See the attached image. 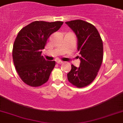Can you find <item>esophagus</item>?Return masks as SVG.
Instances as JSON below:
<instances>
[{
    "label": "esophagus",
    "mask_w": 123,
    "mask_h": 123,
    "mask_svg": "<svg viewBox=\"0 0 123 123\" xmlns=\"http://www.w3.org/2000/svg\"><path fill=\"white\" fill-rule=\"evenodd\" d=\"M57 63L59 64H61L63 63V62L61 61H59H59H57Z\"/></svg>",
    "instance_id": "obj_1"
}]
</instances>
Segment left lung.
<instances>
[{"mask_svg":"<svg viewBox=\"0 0 123 123\" xmlns=\"http://www.w3.org/2000/svg\"><path fill=\"white\" fill-rule=\"evenodd\" d=\"M75 33L80 52L79 68L71 65L68 73V81L73 85L83 88L94 80L103 60V43L99 33L94 26L81 19L66 22Z\"/></svg>","mask_w":123,"mask_h":123,"instance_id":"1","label":"left lung"}]
</instances>
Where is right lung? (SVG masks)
<instances>
[{
    "mask_svg": "<svg viewBox=\"0 0 123 123\" xmlns=\"http://www.w3.org/2000/svg\"><path fill=\"white\" fill-rule=\"evenodd\" d=\"M63 22L33 21L19 31L15 39L12 58L16 70L25 83L37 87L49 78L55 62L46 61L42 55L47 41Z\"/></svg>",
    "mask_w": 123,
    "mask_h": 123,
    "instance_id": "add662e5",
    "label": "right lung"
}]
</instances>
